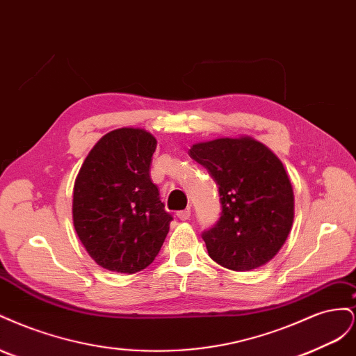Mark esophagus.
<instances>
[{"instance_id":"34e87169","label":"esophagus","mask_w":356,"mask_h":356,"mask_svg":"<svg viewBox=\"0 0 356 356\" xmlns=\"http://www.w3.org/2000/svg\"><path fill=\"white\" fill-rule=\"evenodd\" d=\"M190 209H184V211H178L177 212V217L181 220V221H186L190 218Z\"/></svg>"}]
</instances>
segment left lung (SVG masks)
I'll use <instances>...</instances> for the list:
<instances>
[{"instance_id":"1","label":"left lung","mask_w":356,"mask_h":356,"mask_svg":"<svg viewBox=\"0 0 356 356\" xmlns=\"http://www.w3.org/2000/svg\"><path fill=\"white\" fill-rule=\"evenodd\" d=\"M218 186L221 217L202 233L213 261L246 272L270 261L294 218V193L284 165L252 138H220L188 152Z\"/></svg>"}]
</instances>
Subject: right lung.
Segmentation results:
<instances>
[{"label":"right lung","instance_id":"1","mask_svg":"<svg viewBox=\"0 0 356 356\" xmlns=\"http://www.w3.org/2000/svg\"><path fill=\"white\" fill-rule=\"evenodd\" d=\"M156 145L154 136L143 129H115L92 148L75 179V232L106 270H143L166 239L174 218L149 178Z\"/></svg>","mask_w":356,"mask_h":356}]
</instances>
